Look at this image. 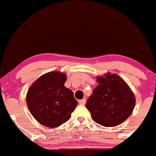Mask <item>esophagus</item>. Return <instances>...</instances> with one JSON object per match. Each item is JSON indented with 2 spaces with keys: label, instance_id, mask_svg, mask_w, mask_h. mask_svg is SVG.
<instances>
[{
  "label": "esophagus",
  "instance_id": "esophagus-1",
  "mask_svg": "<svg viewBox=\"0 0 156 156\" xmlns=\"http://www.w3.org/2000/svg\"><path fill=\"white\" fill-rule=\"evenodd\" d=\"M86 99H81V100H79V103L80 104H82V105H84L85 104H86Z\"/></svg>",
  "mask_w": 156,
  "mask_h": 156
}]
</instances>
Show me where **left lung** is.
Listing matches in <instances>:
<instances>
[{"label": "left lung", "instance_id": "8db88e82", "mask_svg": "<svg viewBox=\"0 0 156 156\" xmlns=\"http://www.w3.org/2000/svg\"><path fill=\"white\" fill-rule=\"evenodd\" d=\"M99 85L87 100L86 107L96 123L105 127L120 124L130 116L136 104L133 93L116 74L98 76Z\"/></svg>", "mask_w": 156, "mask_h": 156}]
</instances>
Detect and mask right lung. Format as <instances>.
<instances>
[{
  "instance_id": "right-lung-1",
  "label": "right lung",
  "mask_w": 156,
  "mask_h": 156,
  "mask_svg": "<svg viewBox=\"0 0 156 156\" xmlns=\"http://www.w3.org/2000/svg\"><path fill=\"white\" fill-rule=\"evenodd\" d=\"M66 74L50 72L37 79L27 93V107L44 126L56 128L67 122L77 106L72 90L65 87Z\"/></svg>"
}]
</instances>
